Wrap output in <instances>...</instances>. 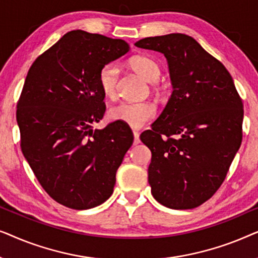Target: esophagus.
I'll use <instances>...</instances> for the list:
<instances>
[{"label": "esophagus", "instance_id": "34e87169", "mask_svg": "<svg viewBox=\"0 0 258 258\" xmlns=\"http://www.w3.org/2000/svg\"><path fill=\"white\" fill-rule=\"evenodd\" d=\"M140 143V134H139V132H135V130H134V144H139Z\"/></svg>", "mask_w": 258, "mask_h": 258}]
</instances>
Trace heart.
Instances as JSON below:
<instances>
[{"instance_id":"obj_1","label":"heart","mask_w":258,"mask_h":258,"mask_svg":"<svg viewBox=\"0 0 258 258\" xmlns=\"http://www.w3.org/2000/svg\"><path fill=\"white\" fill-rule=\"evenodd\" d=\"M130 67L134 72L143 77L147 82L154 83L160 79L161 67L155 59L148 56H135L130 59ZM119 75L118 67L115 63H108L98 73V84L105 97L111 98L116 94V86ZM156 115V108L149 102H121L109 110V117L114 121L125 123L133 128H141Z\"/></svg>"}]
</instances>
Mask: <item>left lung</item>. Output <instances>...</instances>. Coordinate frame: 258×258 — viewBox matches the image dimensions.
I'll list each match as a JSON object with an SVG mask.
<instances>
[{"mask_svg": "<svg viewBox=\"0 0 258 258\" xmlns=\"http://www.w3.org/2000/svg\"><path fill=\"white\" fill-rule=\"evenodd\" d=\"M135 45L165 56L172 84L162 114L140 136L151 151V194L170 209H194L217 191L241 147L242 100L225 67L191 36Z\"/></svg>", "mask_w": 258, "mask_h": 258, "instance_id": "1", "label": "left lung"}]
</instances>
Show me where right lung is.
I'll return each instance as SVG.
<instances>
[{"mask_svg": "<svg viewBox=\"0 0 258 258\" xmlns=\"http://www.w3.org/2000/svg\"><path fill=\"white\" fill-rule=\"evenodd\" d=\"M129 44L73 30L35 59L17 103L21 149L49 196L76 210L105 202L134 136L122 122L93 128L105 111L102 67Z\"/></svg>", "mask_w": 258, "mask_h": 258, "instance_id": "obj_1", "label": "right lung"}]
</instances>
